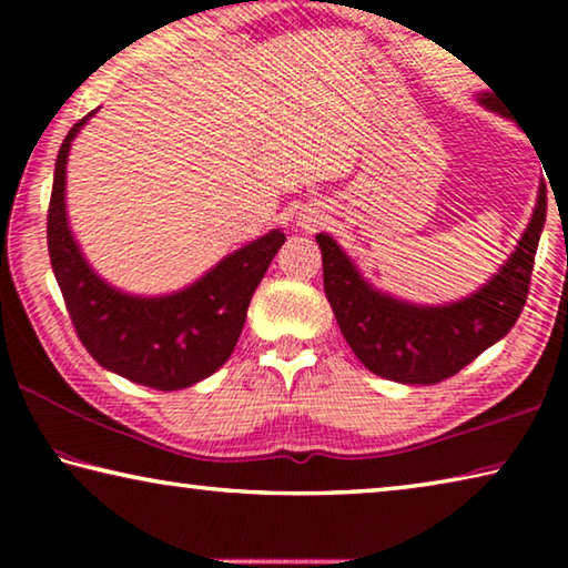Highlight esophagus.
<instances>
[{
    "label": "esophagus",
    "mask_w": 568,
    "mask_h": 568,
    "mask_svg": "<svg viewBox=\"0 0 568 568\" xmlns=\"http://www.w3.org/2000/svg\"><path fill=\"white\" fill-rule=\"evenodd\" d=\"M321 223H323V213L315 207H305L301 210V215H297V225L303 230H315Z\"/></svg>",
    "instance_id": "obj_1"
}]
</instances>
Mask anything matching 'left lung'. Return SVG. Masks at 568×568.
I'll return each instance as SVG.
<instances>
[{"instance_id": "1", "label": "left lung", "mask_w": 568, "mask_h": 568, "mask_svg": "<svg viewBox=\"0 0 568 568\" xmlns=\"http://www.w3.org/2000/svg\"><path fill=\"white\" fill-rule=\"evenodd\" d=\"M476 100L480 108L508 118L494 92H480ZM544 223L546 185L541 182L534 215L508 261L478 291L444 305H420L378 291L328 233H318L325 297L343 338L365 368L381 378L430 386L456 376L501 341L521 315Z\"/></svg>"}]
</instances>
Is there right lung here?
I'll return each instance as SVG.
<instances>
[{"label": "right lung", "instance_id": "right-lung-1", "mask_svg": "<svg viewBox=\"0 0 568 568\" xmlns=\"http://www.w3.org/2000/svg\"><path fill=\"white\" fill-rule=\"evenodd\" d=\"M94 112L67 132L57 155L47 215L54 277L77 335L102 368L155 390L190 388L230 358L250 297L285 235L271 230L168 295H132L110 285L88 263L67 217V158Z\"/></svg>", "mask_w": 568, "mask_h": 568}]
</instances>
